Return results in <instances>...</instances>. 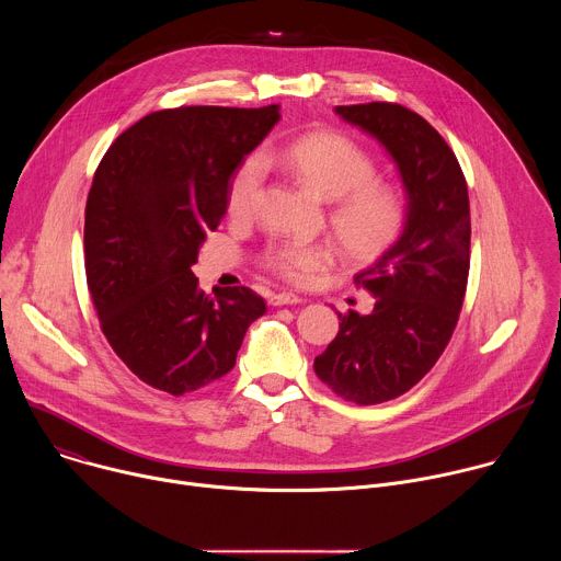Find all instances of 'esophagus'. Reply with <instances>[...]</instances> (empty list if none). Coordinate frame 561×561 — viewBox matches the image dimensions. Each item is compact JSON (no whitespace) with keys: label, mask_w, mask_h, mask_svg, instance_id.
I'll return each instance as SVG.
<instances>
[{"label":"esophagus","mask_w":561,"mask_h":561,"mask_svg":"<svg viewBox=\"0 0 561 561\" xmlns=\"http://www.w3.org/2000/svg\"><path fill=\"white\" fill-rule=\"evenodd\" d=\"M299 301L301 299L297 295H293V293H275V295H271V306H295Z\"/></svg>","instance_id":"1"}]
</instances>
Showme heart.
<instances>
[{
	"mask_svg": "<svg viewBox=\"0 0 561 561\" xmlns=\"http://www.w3.org/2000/svg\"><path fill=\"white\" fill-rule=\"evenodd\" d=\"M282 167L304 186L331 204V226L353 257L381 253L407 219L404 195L394 184L375 180L373 157L351 137L335 130L306 133L286 146H266L232 171L226 206L232 217L253 213L266 167ZM264 266L293 284L310 282L333 266L335 251L324 242H275L262 257Z\"/></svg>",
	"mask_w": 561,
	"mask_h": 561,
	"instance_id": "obj_1",
	"label": "heart"
}]
</instances>
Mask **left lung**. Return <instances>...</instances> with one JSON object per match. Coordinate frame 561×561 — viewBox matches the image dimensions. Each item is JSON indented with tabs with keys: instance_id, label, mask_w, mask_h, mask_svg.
Instances as JSON below:
<instances>
[{
	"instance_id": "1",
	"label": "left lung",
	"mask_w": 561,
	"mask_h": 561,
	"mask_svg": "<svg viewBox=\"0 0 561 561\" xmlns=\"http://www.w3.org/2000/svg\"><path fill=\"white\" fill-rule=\"evenodd\" d=\"M377 139L407 193L404 228L355 275L375 306L351 310L314 373L348 402L381 404L411 390L439 359L457 327L470 266V206L459 162L417 113L388 102L335 106Z\"/></svg>"
}]
</instances>
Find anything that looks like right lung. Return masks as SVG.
<instances>
[{
  "mask_svg": "<svg viewBox=\"0 0 561 561\" xmlns=\"http://www.w3.org/2000/svg\"><path fill=\"white\" fill-rule=\"evenodd\" d=\"M279 122V106H182L124 130L102 157L87 202L89 290L117 357L171 394L224 377L266 304L247 286L193 275L226 213V186Z\"/></svg>",
  "mask_w": 561,
  "mask_h": 561,
  "instance_id": "1",
  "label": "right lung"
}]
</instances>
